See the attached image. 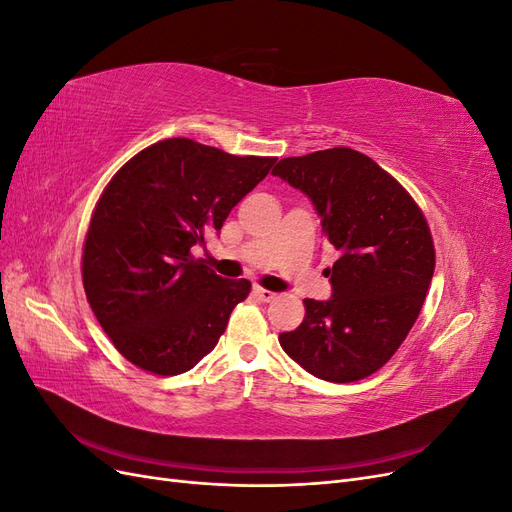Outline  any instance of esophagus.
<instances>
[{"label": "esophagus", "mask_w": 512, "mask_h": 512, "mask_svg": "<svg viewBox=\"0 0 512 512\" xmlns=\"http://www.w3.org/2000/svg\"><path fill=\"white\" fill-rule=\"evenodd\" d=\"M252 292H254V297H258L260 301H265V303H269V301L275 299V292H271V290H267V288H262V286H258V284H254Z\"/></svg>", "instance_id": "1"}]
</instances>
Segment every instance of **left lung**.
I'll use <instances>...</instances> for the list:
<instances>
[{"label": "left lung", "mask_w": 512, "mask_h": 512, "mask_svg": "<svg viewBox=\"0 0 512 512\" xmlns=\"http://www.w3.org/2000/svg\"><path fill=\"white\" fill-rule=\"evenodd\" d=\"M273 175L312 198L337 260L329 301L280 335L292 361L329 382L363 380L391 361L427 297L436 250L421 207L365 153L333 147L284 158Z\"/></svg>", "instance_id": "left-lung-1"}]
</instances>
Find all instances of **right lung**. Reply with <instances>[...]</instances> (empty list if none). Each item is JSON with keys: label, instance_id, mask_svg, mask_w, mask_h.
Listing matches in <instances>:
<instances>
[{"label": "right lung", "instance_id": "obj_1", "mask_svg": "<svg viewBox=\"0 0 512 512\" xmlns=\"http://www.w3.org/2000/svg\"><path fill=\"white\" fill-rule=\"evenodd\" d=\"M275 160L166 138L108 181L91 213L81 273L100 327L132 365L177 376L218 344L252 284L224 280L192 256V245L224 226Z\"/></svg>", "mask_w": 512, "mask_h": 512}]
</instances>
